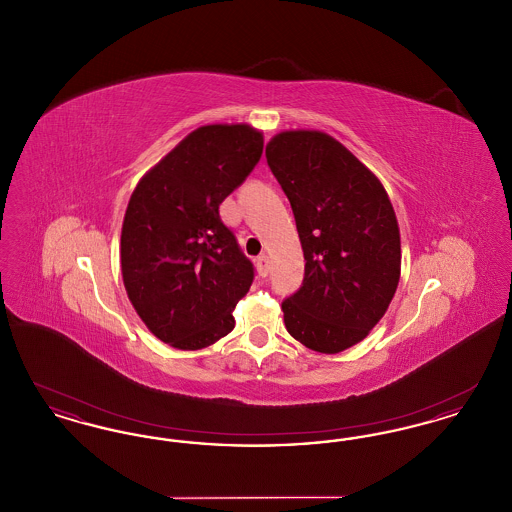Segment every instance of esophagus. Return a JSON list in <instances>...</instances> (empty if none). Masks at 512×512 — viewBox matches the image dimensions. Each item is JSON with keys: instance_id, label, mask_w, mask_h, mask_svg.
Segmentation results:
<instances>
[{"instance_id": "esophagus-1", "label": "esophagus", "mask_w": 512, "mask_h": 512, "mask_svg": "<svg viewBox=\"0 0 512 512\" xmlns=\"http://www.w3.org/2000/svg\"><path fill=\"white\" fill-rule=\"evenodd\" d=\"M255 267H257V272H259L261 276H268V270H270V261H268L267 255H261V257H257V259H255Z\"/></svg>"}]
</instances>
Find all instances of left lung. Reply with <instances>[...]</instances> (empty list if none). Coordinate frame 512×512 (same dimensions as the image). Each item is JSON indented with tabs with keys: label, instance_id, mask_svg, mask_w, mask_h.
<instances>
[{
	"label": "left lung",
	"instance_id": "obj_1",
	"mask_svg": "<svg viewBox=\"0 0 512 512\" xmlns=\"http://www.w3.org/2000/svg\"><path fill=\"white\" fill-rule=\"evenodd\" d=\"M267 163L292 205L305 257L297 292L282 301L293 338L318 353L365 340L401 274L399 226L380 180L332 136L290 130Z\"/></svg>",
	"mask_w": 512,
	"mask_h": 512
}]
</instances>
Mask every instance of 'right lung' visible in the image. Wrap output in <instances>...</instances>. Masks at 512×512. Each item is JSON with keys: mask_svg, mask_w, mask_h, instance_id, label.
<instances>
[{"mask_svg": "<svg viewBox=\"0 0 512 512\" xmlns=\"http://www.w3.org/2000/svg\"><path fill=\"white\" fill-rule=\"evenodd\" d=\"M263 155L247 124L194 130L138 182L122 222L124 288L147 328L176 349H201L234 328L253 263L220 220V203Z\"/></svg>", "mask_w": 512, "mask_h": 512, "instance_id": "obj_1", "label": "right lung"}]
</instances>
